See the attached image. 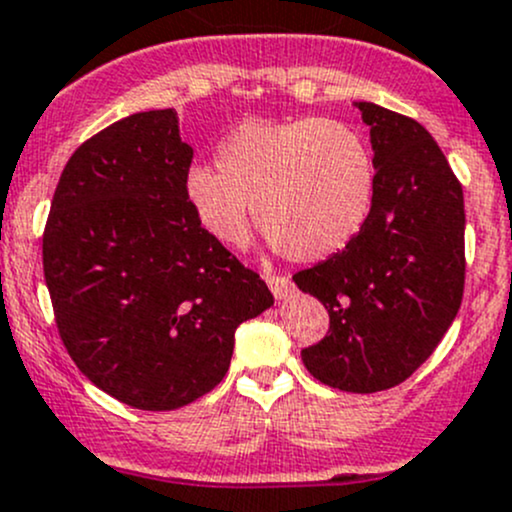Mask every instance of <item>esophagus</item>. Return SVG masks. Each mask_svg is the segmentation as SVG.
Listing matches in <instances>:
<instances>
[{
    "mask_svg": "<svg viewBox=\"0 0 512 512\" xmlns=\"http://www.w3.org/2000/svg\"><path fill=\"white\" fill-rule=\"evenodd\" d=\"M267 280V285H270V289H272V294H275V299L277 302H282V299H287L289 294H292V282L287 280V277H280V275H267L265 277Z\"/></svg>",
    "mask_w": 512,
    "mask_h": 512,
    "instance_id": "obj_1",
    "label": "esophagus"
}]
</instances>
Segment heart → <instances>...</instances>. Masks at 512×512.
Segmentation results:
<instances>
[{
  "label": "heart",
  "mask_w": 512,
  "mask_h": 512,
  "mask_svg": "<svg viewBox=\"0 0 512 512\" xmlns=\"http://www.w3.org/2000/svg\"><path fill=\"white\" fill-rule=\"evenodd\" d=\"M215 168L190 165L185 203L225 247H245L252 215L294 262L349 245L369 218L376 168L369 146L334 118L245 121L223 138Z\"/></svg>",
  "instance_id": "obj_1"
}]
</instances>
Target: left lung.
Here are the masks:
<instances>
[{
	"label": "left lung",
	"mask_w": 512,
	"mask_h": 512,
	"mask_svg": "<svg viewBox=\"0 0 512 512\" xmlns=\"http://www.w3.org/2000/svg\"><path fill=\"white\" fill-rule=\"evenodd\" d=\"M369 126L376 185L369 218L337 255L292 277L327 307L329 334L304 349L332 389H391L433 354L463 299V188L431 133L401 113L354 101Z\"/></svg>",
	"instance_id": "obj_1"
}]
</instances>
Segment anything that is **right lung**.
<instances>
[{
  "label": "right lung",
  "mask_w": 512,
  "mask_h": 512,
  "mask_svg": "<svg viewBox=\"0 0 512 512\" xmlns=\"http://www.w3.org/2000/svg\"><path fill=\"white\" fill-rule=\"evenodd\" d=\"M178 113L143 111L76 148L51 200L44 277L81 374L141 411L223 381L235 329L275 304L185 203Z\"/></svg>",
  "instance_id": "right-lung-1"
}]
</instances>
